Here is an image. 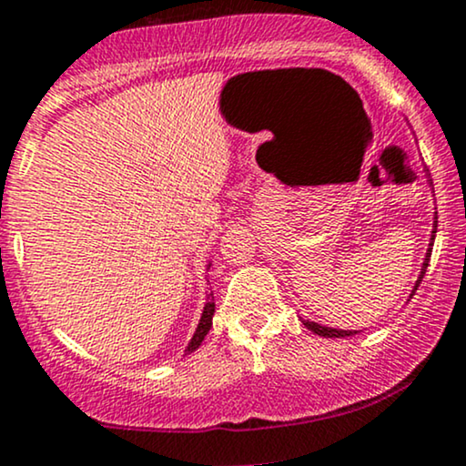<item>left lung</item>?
<instances>
[{"instance_id":"8db88e82","label":"left lung","mask_w":466,"mask_h":466,"mask_svg":"<svg viewBox=\"0 0 466 466\" xmlns=\"http://www.w3.org/2000/svg\"><path fill=\"white\" fill-rule=\"evenodd\" d=\"M436 228H438V215L434 217V232H431V243H430V249H427V256H425V263H422V271H420V276H419V280H416V285H414V291L416 289H419V285H420V280H422V276H425V269H427V265H430V256H431V245H434V238H436ZM414 291H411V296H414ZM304 326H307L309 330H313V333H318V335H322V337H349V335H355L357 330H339V329H329V326H322V324H318V322H304Z\"/></svg>"}]
</instances>
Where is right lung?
Returning <instances> with one entry per match:
<instances>
[{"instance_id":"obj_1","label":"right lung","mask_w":466,"mask_h":466,"mask_svg":"<svg viewBox=\"0 0 466 466\" xmlns=\"http://www.w3.org/2000/svg\"><path fill=\"white\" fill-rule=\"evenodd\" d=\"M212 315H215V296L210 293V296H208L206 307H203L199 326H197L195 335H192V339H190V344H188V349H186V352H192V350L199 349L203 337L208 335V330H210V326H212Z\"/></svg>"}]
</instances>
